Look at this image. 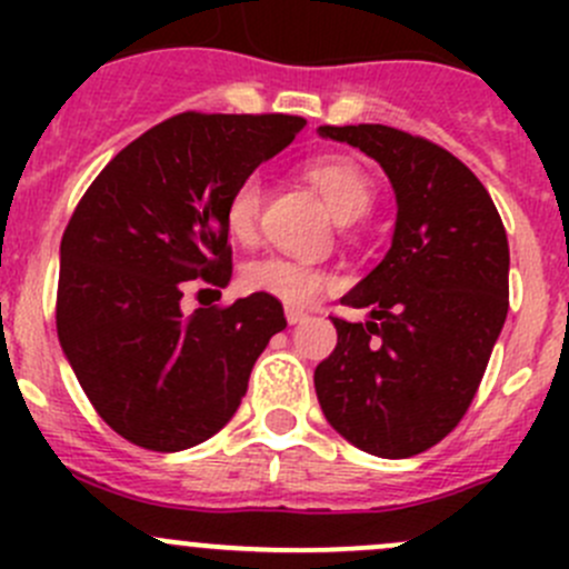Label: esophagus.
Instances as JSON below:
<instances>
[{
    "instance_id": "esophagus-1",
    "label": "esophagus",
    "mask_w": 569,
    "mask_h": 569,
    "mask_svg": "<svg viewBox=\"0 0 569 569\" xmlns=\"http://www.w3.org/2000/svg\"><path fill=\"white\" fill-rule=\"evenodd\" d=\"M286 321H289V325H302V321H308V313L302 311V308L286 306Z\"/></svg>"
}]
</instances>
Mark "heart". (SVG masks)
<instances>
[{
	"instance_id": "obj_1",
	"label": "heart",
	"mask_w": 569,
	"mask_h": 569,
	"mask_svg": "<svg viewBox=\"0 0 569 569\" xmlns=\"http://www.w3.org/2000/svg\"><path fill=\"white\" fill-rule=\"evenodd\" d=\"M308 178L319 189L325 203L330 206L332 217L338 222H355L369 214L375 203V183L369 173L360 168L355 159L332 153L319 157L308 164ZM263 181L258 173L244 176L231 189L226 203V226L237 242L250 244L258 233V217H261ZM244 289L269 295L286 306H311L327 289H330V274L313 263L300 261L289 256H263L250 261L242 269Z\"/></svg>"
}]
</instances>
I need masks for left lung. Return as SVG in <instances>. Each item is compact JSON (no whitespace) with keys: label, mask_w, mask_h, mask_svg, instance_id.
Returning a JSON list of instances; mask_svg holds the SVG:
<instances>
[{"label":"left lung","mask_w":569,"mask_h":569,"mask_svg":"<svg viewBox=\"0 0 569 569\" xmlns=\"http://www.w3.org/2000/svg\"><path fill=\"white\" fill-rule=\"evenodd\" d=\"M380 162L391 250L341 297L338 343L313 371L325 418L369 455H421L460 423L509 311V244L481 181L446 148L380 123L319 126Z\"/></svg>","instance_id":"1"}]
</instances>
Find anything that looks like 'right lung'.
<instances>
[{"label": "right lung", "mask_w": 569, "mask_h": 569, "mask_svg": "<svg viewBox=\"0 0 569 569\" xmlns=\"http://www.w3.org/2000/svg\"><path fill=\"white\" fill-rule=\"evenodd\" d=\"M295 114L181 112L123 148L79 200L60 244L57 336L90 405L129 443L181 451L220 432L252 363L286 327L250 295L181 311L187 280H231V189L283 151Z\"/></svg>", "instance_id": "obj_1"}]
</instances>
